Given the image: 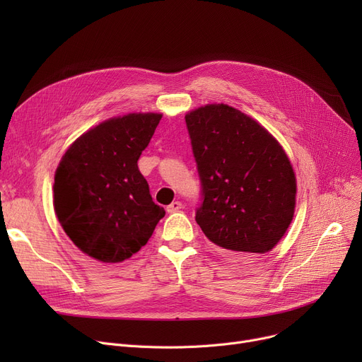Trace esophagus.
<instances>
[{
    "mask_svg": "<svg viewBox=\"0 0 362 362\" xmlns=\"http://www.w3.org/2000/svg\"><path fill=\"white\" fill-rule=\"evenodd\" d=\"M180 208H182V202L180 201H173L170 205H167V211L168 213H176V211L180 210Z\"/></svg>",
    "mask_w": 362,
    "mask_h": 362,
    "instance_id": "34e87169",
    "label": "esophagus"
}]
</instances>
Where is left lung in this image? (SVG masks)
Masks as SVG:
<instances>
[{
	"mask_svg": "<svg viewBox=\"0 0 362 362\" xmlns=\"http://www.w3.org/2000/svg\"><path fill=\"white\" fill-rule=\"evenodd\" d=\"M202 187L195 220L238 258L272 251L295 213L296 179L280 144L250 116L208 104L185 116Z\"/></svg>",
	"mask_w": 362,
	"mask_h": 362,
	"instance_id": "1",
	"label": "left lung"
}]
</instances>
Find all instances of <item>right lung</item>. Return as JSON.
<instances>
[{"label":"right lung","instance_id":"right-lung-1","mask_svg":"<svg viewBox=\"0 0 362 362\" xmlns=\"http://www.w3.org/2000/svg\"><path fill=\"white\" fill-rule=\"evenodd\" d=\"M161 117L132 112L105 120L76 139L57 167V218L86 255L122 262L146 245L164 217L138 168Z\"/></svg>","mask_w":362,"mask_h":362}]
</instances>
